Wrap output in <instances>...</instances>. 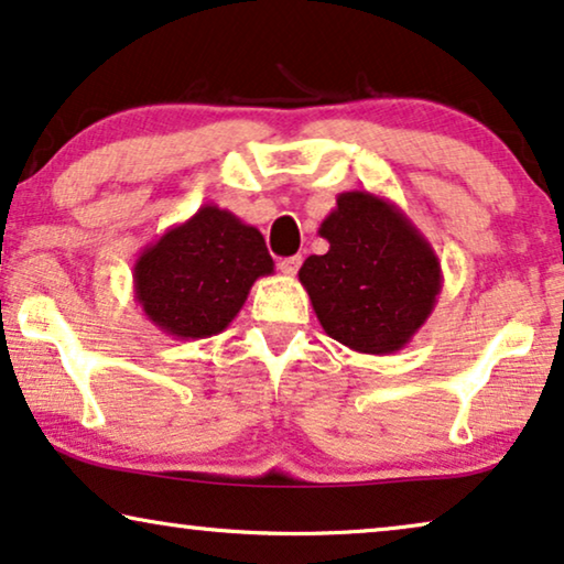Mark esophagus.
<instances>
[{"label": "esophagus", "mask_w": 564, "mask_h": 564, "mask_svg": "<svg viewBox=\"0 0 564 564\" xmlns=\"http://www.w3.org/2000/svg\"><path fill=\"white\" fill-rule=\"evenodd\" d=\"M278 268H281L283 275H296L299 268H302V258H299V254H291V258H283L278 262Z\"/></svg>", "instance_id": "obj_1"}]
</instances>
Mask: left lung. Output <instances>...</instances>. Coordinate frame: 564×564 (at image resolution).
Here are the masks:
<instances>
[{
	"label": "left lung",
	"instance_id": "obj_1",
	"mask_svg": "<svg viewBox=\"0 0 564 564\" xmlns=\"http://www.w3.org/2000/svg\"><path fill=\"white\" fill-rule=\"evenodd\" d=\"M319 237L329 250L306 258L299 281L322 329L358 352L402 350L444 286L431 242L392 200L369 191L337 195Z\"/></svg>",
	"mask_w": 564,
	"mask_h": 564
}]
</instances>
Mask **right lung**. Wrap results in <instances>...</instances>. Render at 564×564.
<instances>
[{
    "instance_id": "right-lung-1",
    "label": "right lung",
    "mask_w": 564,
    "mask_h": 564,
    "mask_svg": "<svg viewBox=\"0 0 564 564\" xmlns=\"http://www.w3.org/2000/svg\"><path fill=\"white\" fill-rule=\"evenodd\" d=\"M273 273L265 239L227 208L200 206L133 262V291L147 319L177 340L219 335L252 283Z\"/></svg>"
}]
</instances>
